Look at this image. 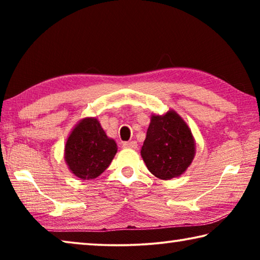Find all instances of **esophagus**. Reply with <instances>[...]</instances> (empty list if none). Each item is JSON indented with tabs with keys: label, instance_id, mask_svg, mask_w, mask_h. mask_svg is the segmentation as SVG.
Instances as JSON below:
<instances>
[{
	"label": "esophagus",
	"instance_id": "obj_1",
	"mask_svg": "<svg viewBox=\"0 0 260 260\" xmlns=\"http://www.w3.org/2000/svg\"><path fill=\"white\" fill-rule=\"evenodd\" d=\"M122 146H124V148L135 149L136 147H138V143H136L135 141H128V142H124V143H122Z\"/></svg>",
	"mask_w": 260,
	"mask_h": 260
}]
</instances>
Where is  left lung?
Listing matches in <instances>:
<instances>
[{"instance_id": "1", "label": "left lung", "mask_w": 260, "mask_h": 260, "mask_svg": "<svg viewBox=\"0 0 260 260\" xmlns=\"http://www.w3.org/2000/svg\"><path fill=\"white\" fill-rule=\"evenodd\" d=\"M195 150L191 131L177 112L152 114L141 149L149 172L161 180L180 177L191 164Z\"/></svg>"}]
</instances>
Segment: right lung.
<instances>
[{
    "mask_svg": "<svg viewBox=\"0 0 260 260\" xmlns=\"http://www.w3.org/2000/svg\"><path fill=\"white\" fill-rule=\"evenodd\" d=\"M117 153V143L105 134L96 118H83L74 126L65 144L64 158L71 172L81 180L102 174Z\"/></svg>",
    "mask_w": 260,
    "mask_h": 260,
    "instance_id": "add662e5",
    "label": "right lung"
}]
</instances>
